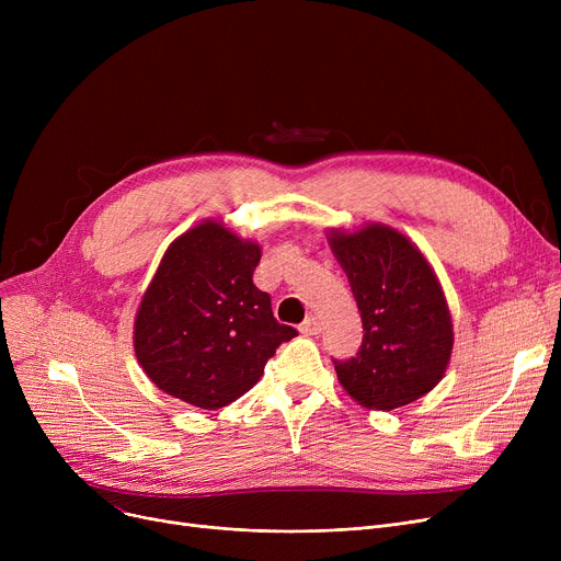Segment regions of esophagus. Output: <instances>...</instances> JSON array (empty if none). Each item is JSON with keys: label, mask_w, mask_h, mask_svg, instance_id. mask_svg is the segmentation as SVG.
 Returning <instances> with one entry per match:
<instances>
[{"label": "esophagus", "mask_w": 561, "mask_h": 561, "mask_svg": "<svg viewBox=\"0 0 561 561\" xmlns=\"http://www.w3.org/2000/svg\"><path fill=\"white\" fill-rule=\"evenodd\" d=\"M300 332L305 334V336H316L318 332H320V318H316V316H309L302 325H300Z\"/></svg>", "instance_id": "obj_1"}]
</instances>
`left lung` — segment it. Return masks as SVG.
I'll use <instances>...</instances> for the list:
<instances>
[{
    "label": "left lung",
    "mask_w": 561,
    "mask_h": 561,
    "mask_svg": "<svg viewBox=\"0 0 561 561\" xmlns=\"http://www.w3.org/2000/svg\"><path fill=\"white\" fill-rule=\"evenodd\" d=\"M364 322L355 357L334 359L343 389L366 409L391 411L430 393L453 355V318L432 265L387 225L330 231Z\"/></svg>",
    "instance_id": "8db88e82"
}]
</instances>
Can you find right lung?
Listing matches in <instances>:
<instances>
[{"mask_svg": "<svg viewBox=\"0 0 561 561\" xmlns=\"http://www.w3.org/2000/svg\"><path fill=\"white\" fill-rule=\"evenodd\" d=\"M261 248L204 220L163 254L134 322L138 364L154 385L199 409L239 400L275 350L298 336L254 286Z\"/></svg>", "mask_w": 561, "mask_h": 561, "instance_id": "1", "label": "right lung"}]
</instances>
